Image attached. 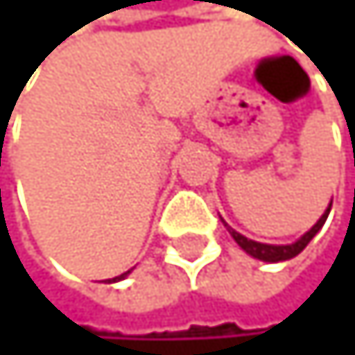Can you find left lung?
I'll return each mask as SVG.
<instances>
[{"mask_svg":"<svg viewBox=\"0 0 355 355\" xmlns=\"http://www.w3.org/2000/svg\"><path fill=\"white\" fill-rule=\"evenodd\" d=\"M329 211H331V205H329V209H327L324 213H322V218L318 220L313 227L304 233V236L300 238V240H295L293 244H262V242H255V240H249V238H244V236H240V233L236 231V229H231V227H227V231L231 233V238L236 240L240 247L247 251L249 255H253V258H258V260H262V262H284V260H291V258H295L306 244H309L311 240H313V236L318 231L322 229V224H324V220H327V216H329Z\"/></svg>","mask_w":355,"mask_h":355,"instance_id":"obj_1","label":"left lung"}]
</instances>
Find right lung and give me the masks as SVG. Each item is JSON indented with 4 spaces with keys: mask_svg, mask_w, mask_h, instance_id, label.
Instances as JSON below:
<instances>
[{
    "mask_svg": "<svg viewBox=\"0 0 355 355\" xmlns=\"http://www.w3.org/2000/svg\"><path fill=\"white\" fill-rule=\"evenodd\" d=\"M131 273V271H126V273H122V275H117V278H113V280H108V282H117V280H122V278H126V275Z\"/></svg>",
    "mask_w": 355,
    "mask_h": 355,
    "instance_id": "1",
    "label": "right lung"
}]
</instances>
